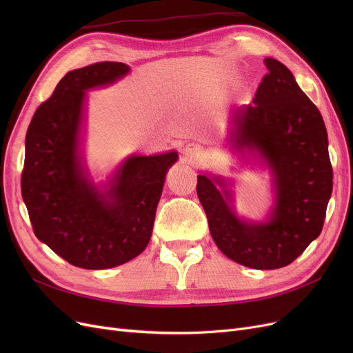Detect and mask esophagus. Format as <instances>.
<instances>
[{
	"label": "esophagus",
	"mask_w": 353,
	"mask_h": 353,
	"mask_svg": "<svg viewBox=\"0 0 353 353\" xmlns=\"http://www.w3.org/2000/svg\"><path fill=\"white\" fill-rule=\"evenodd\" d=\"M200 152H201L200 145H197V144H188V145H185L183 153H184V156L188 160H193V159H196L200 154Z\"/></svg>",
	"instance_id": "esophagus-1"
}]
</instances>
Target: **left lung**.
<instances>
[{
  "label": "left lung",
  "mask_w": 353,
  "mask_h": 353,
  "mask_svg": "<svg viewBox=\"0 0 353 353\" xmlns=\"http://www.w3.org/2000/svg\"><path fill=\"white\" fill-rule=\"evenodd\" d=\"M268 73L252 104L234 110L230 141L256 152L274 175L275 206L266 222L240 219L218 176H197V196L219 250L253 270L292 263L321 234L333 191L323 116L281 61L265 59ZM223 190L219 192L216 185Z\"/></svg>",
  "instance_id": "1"
}]
</instances>
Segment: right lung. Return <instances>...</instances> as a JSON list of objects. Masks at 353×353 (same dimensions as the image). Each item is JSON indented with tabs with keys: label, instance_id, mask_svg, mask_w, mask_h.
Here are the masks:
<instances>
[{
	"label": "right lung",
	"instance_id": "obj_1",
	"mask_svg": "<svg viewBox=\"0 0 353 353\" xmlns=\"http://www.w3.org/2000/svg\"><path fill=\"white\" fill-rule=\"evenodd\" d=\"M130 66L100 61L72 70L37 109L26 132L22 197L35 236L69 263L108 270L140 254L176 152L131 156L101 191L79 153L83 105L91 88L121 79Z\"/></svg>",
	"mask_w": 353,
	"mask_h": 353
}]
</instances>
